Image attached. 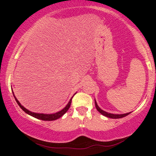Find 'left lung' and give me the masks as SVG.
Masks as SVG:
<instances>
[{
	"mask_svg": "<svg viewBox=\"0 0 156 156\" xmlns=\"http://www.w3.org/2000/svg\"><path fill=\"white\" fill-rule=\"evenodd\" d=\"M94 103H95V107L97 108V110L101 114H103V115L105 116V117H109V118H112V119H118V118H122V117H124L125 116L128 115L130 112L129 113H126V114H110V113H107L104 112V111L102 110L101 108H100V107L98 106V104H97V102L95 100H94Z\"/></svg>",
	"mask_w": 156,
	"mask_h": 156,
	"instance_id": "1",
	"label": "left lung"
}]
</instances>
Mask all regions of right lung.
<instances>
[{
  "label": "right lung",
  "mask_w": 156,
  "mask_h": 156,
  "mask_svg": "<svg viewBox=\"0 0 156 156\" xmlns=\"http://www.w3.org/2000/svg\"><path fill=\"white\" fill-rule=\"evenodd\" d=\"M13 94H14V92H13ZM15 98V101L17 103V104L19 105V106L21 108L23 109V111H24L26 113V114H29V115L32 116V117L37 118V119H42V120H44V121H52V120H55V119H58V118H60L61 117H62V116L64 115V114H65L66 112H67L68 109H69V107H70V105H71V103H72V99L73 98H71L70 101H69V103H67V105H66V107L62 109V111H60V112H57V113H55V114H37V113H34V112H30V111H28V109H26V108H24V107L20 103V102L17 101V98H15V96L14 95Z\"/></svg>",
  "instance_id": "obj_1"
}]
</instances>
